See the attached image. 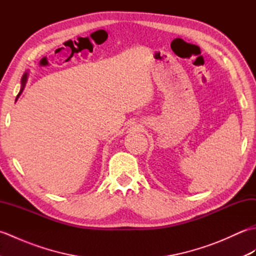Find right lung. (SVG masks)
Here are the masks:
<instances>
[{
  "label": "right lung",
  "instance_id": "add662e5",
  "mask_svg": "<svg viewBox=\"0 0 256 256\" xmlns=\"http://www.w3.org/2000/svg\"><path fill=\"white\" fill-rule=\"evenodd\" d=\"M27 76H28V74L27 72H25L24 74H23V77H22V88H20V94H18V96H16V100L18 99V96H20V94H22V91H23V89H24V86H25V84H26V81H27Z\"/></svg>",
  "mask_w": 256,
  "mask_h": 256
}]
</instances>
